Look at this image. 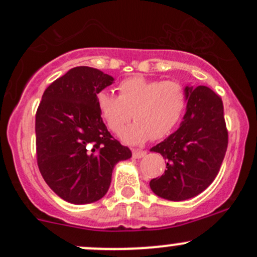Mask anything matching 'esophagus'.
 <instances>
[{
	"instance_id": "esophagus-1",
	"label": "esophagus",
	"mask_w": 257,
	"mask_h": 257,
	"mask_svg": "<svg viewBox=\"0 0 257 257\" xmlns=\"http://www.w3.org/2000/svg\"><path fill=\"white\" fill-rule=\"evenodd\" d=\"M147 154V152L145 150H133V158H136V159H139V158H143L144 155Z\"/></svg>"
}]
</instances>
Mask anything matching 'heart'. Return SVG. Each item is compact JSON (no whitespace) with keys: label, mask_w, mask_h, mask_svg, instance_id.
I'll use <instances>...</instances> for the list:
<instances>
[{"label":"heart","mask_w":257,"mask_h":257,"mask_svg":"<svg viewBox=\"0 0 257 257\" xmlns=\"http://www.w3.org/2000/svg\"><path fill=\"white\" fill-rule=\"evenodd\" d=\"M119 95L100 90L95 97L98 110L113 133H120L133 118L131 126L121 133L128 144H143L148 139L169 136L180 123L186 107L185 88L174 80L131 77L118 84Z\"/></svg>","instance_id":"1"}]
</instances>
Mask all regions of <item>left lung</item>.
I'll return each instance as SVG.
<instances>
[{
  "mask_svg": "<svg viewBox=\"0 0 257 257\" xmlns=\"http://www.w3.org/2000/svg\"><path fill=\"white\" fill-rule=\"evenodd\" d=\"M188 107L177 132L150 152L167 159V170L150 180L153 193L172 201L199 195L214 181L227 149L224 105L205 85H186Z\"/></svg>",
  "mask_w": 257,
  "mask_h": 257,
  "instance_id": "1",
  "label": "left lung"
}]
</instances>
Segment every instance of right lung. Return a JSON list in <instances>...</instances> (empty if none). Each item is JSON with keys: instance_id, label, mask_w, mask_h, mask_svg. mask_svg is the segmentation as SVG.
Returning <instances> with one entry per match:
<instances>
[{"instance_id": "add662e5", "label": "right lung", "mask_w": 257, "mask_h": 257, "mask_svg": "<svg viewBox=\"0 0 257 257\" xmlns=\"http://www.w3.org/2000/svg\"><path fill=\"white\" fill-rule=\"evenodd\" d=\"M114 78L74 67L48 85L36 113L37 164L47 185L68 203L90 204L107 194L114 165L132 157L114 139L95 97Z\"/></svg>"}]
</instances>
